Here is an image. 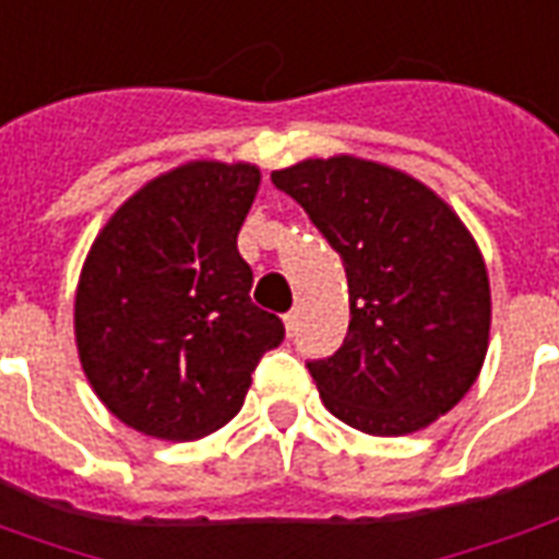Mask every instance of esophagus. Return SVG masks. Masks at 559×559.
Returning <instances> with one entry per match:
<instances>
[{
    "mask_svg": "<svg viewBox=\"0 0 559 559\" xmlns=\"http://www.w3.org/2000/svg\"><path fill=\"white\" fill-rule=\"evenodd\" d=\"M284 329H287V335H290V338L296 335V329H299V311H296V308L284 314Z\"/></svg>",
    "mask_w": 559,
    "mask_h": 559,
    "instance_id": "34e87169",
    "label": "esophagus"
}]
</instances>
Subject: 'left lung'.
<instances>
[{
    "instance_id": "1",
    "label": "left lung",
    "mask_w": 559,
    "mask_h": 559,
    "mask_svg": "<svg viewBox=\"0 0 559 559\" xmlns=\"http://www.w3.org/2000/svg\"><path fill=\"white\" fill-rule=\"evenodd\" d=\"M344 260L350 326L308 362L332 416L374 437L428 428L464 399L488 353L491 287L481 251L428 185L335 155L272 173Z\"/></svg>"
}]
</instances>
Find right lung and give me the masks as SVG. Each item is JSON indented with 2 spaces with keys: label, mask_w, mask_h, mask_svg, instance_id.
Here are the masks:
<instances>
[{
  "label": "right lung",
  "mask_w": 559,
  "mask_h": 559,
  "mask_svg": "<svg viewBox=\"0 0 559 559\" xmlns=\"http://www.w3.org/2000/svg\"><path fill=\"white\" fill-rule=\"evenodd\" d=\"M254 164L188 160L128 197L83 263L74 299L80 365L104 407L158 440H200L242 411L284 323L251 302L236 236Z\"/></svg>",
  "instance_id": "1"
}]
</instances>
